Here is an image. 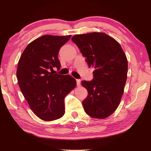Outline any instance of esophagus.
<instances>
[{
    "label": "esophagus",
    "instance_id": "esophagus-1",
    "mask_svg": "<svg viewBox=\"0 0 151 151\" xmlns=\"http://www.w3.org/2000/svg\"><path fill=\"white\" fill-rule=\"evenodd\" d=\"M76 83H77V86H79L81 85V80L80 79H77Z\"/></svg>",
    "mask_w": 151,
    "mask_h": 151
}]
</instances>
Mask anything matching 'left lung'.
<instances>
[{
    "label": "left lung",
    "mask_w": 151,
    "mask_h": 151,
    "mask_svg": "<svg viewBox=\"0 0 151 151\" xmlns=\"http://www.w3.org/2000/svg\"><path fill=\"white\" fill-rule=\"evenodd\" d=\"M89 67H94L93 79L81 84L88 95L82 103L89 116L103 119L115 111L124 91L128 71L125 54L118 42L103 33L76 35L72 37Z\"/></svg>",
    "instance_id": "8db88e82"
}]
</instances>
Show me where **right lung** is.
I'll list each match as a JSON object with an SVG mask.
<instances>
[{"label":"right lung","mask_w":151,"mask_h":151,"mask_svg":"<svg viewBox=\"0 0 151 151\" xmlns=\"http://www.w3.org/2000/svg\"><path fill=\"white\" fill-rule=\"evenodd\" d=\"M70 37L41 36L26 47L18 62L16 75L21 92L33 112L44 121L63 116L64 98L76 86L70 75L53 73L54 67L60 68L59 50Z\"/></svg>","instance_id":"1"}]
</instances>
